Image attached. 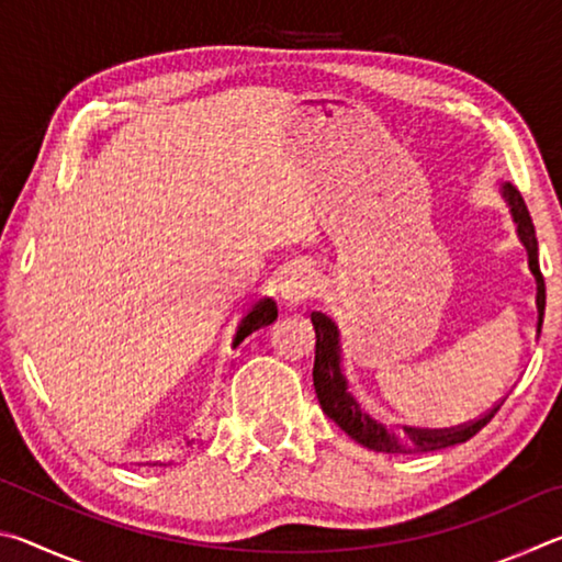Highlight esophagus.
Listing matches in <instances>:
<instances>
[{
  "mask_svg": "<svg viewBox=\"0 0 562 562\" xmlns=\"http://www.w3.org/2000/svg\"><path fill=\"white\" fill-rule=\"evenodd\" d=\"M315 290L317 288L310 282V278H304V274H292V278L284 282L282 294H284V300H288V302L300 304L304 300H310L312 294H315Z\"/></svg>",
  "mask_w": 562,
  "mask_h": 562,
  "instance_id": "obj_1",
  "label": "esophagus"
}]
</instances>
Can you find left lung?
Instances as JSON below:
<instances>
[{"mask_svg":"<svg viewBox=\"0 0 562 562\" xmlns=\"http://www.w3.org/2000/svg\"><path fill=\"white\" fill-rule=\"evenodd\" d=\"M503 195L510 205L513 221L518 223V235L522 245L528 250V265L530 272L536 274L538 282V329L543 325V312H546V280L538 265V240H536V227H532L530 213L526 207V201L518 193V188L513 183L503 186ZM312 325L317 331V351H315V369H312V379H315V392L319 398L322 412H325L331 422L341 426L351 439L359 441L361 446L372 451L382 453H426V451H439L446 446L463 443L471 436L479 434L493 416L498 414L501 404L488 408L486 414L473 418L469 424L453 426V429H408L404 426L402 431L386 429L384 424H376L372 416L364 414L355 402V396L347 392V379L341 374V345H339V331L327 315L322 312H312Z\"/></svg>","mask_w":562,"mask_h":562,"instance_id":"1","label":"left lung"}]
</instances>
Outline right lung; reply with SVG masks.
Segmentation results:
<instances>
[{
	"mask_svg": "<svg viewBox=\"0 0 562 562\" xmlns=\"http://www.w3.org/2000/svg\"><path fill=\"white\" fill-rule=\"evenodd\" d=\"M274 319H278V304H274L272 300H262V302H258V304H255V310L250 312V315H247V317L243 319L240 329H237L235 345H240V341H243L247 335H250V331L272 325Z\"/></svg>",
	"mask_w": 562,
	"mask_h": 562,
	"instance_id": "1",
	"label": "right lung"
}]
</instances>
